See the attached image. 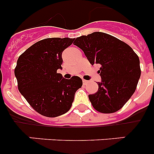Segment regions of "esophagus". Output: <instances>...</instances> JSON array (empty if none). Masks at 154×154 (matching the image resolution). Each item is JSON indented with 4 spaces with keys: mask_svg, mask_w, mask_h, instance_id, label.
Wrapping results in <instances>:
<instances>
[{
    "mask_svg": "<svg viewBox=\"0 0 154 154\" xmlns=\"http://www.w3.org/2000/svg\"><path fill=\"white\" fill-rule=\"evenodd\" d=\"M82 83H83V85H86L88 83V81H86V80H82Z\"/></svg>",
    "mask_w": 154,
    "mask_h": 154,
    "instance_id": "esophagus-1",
    "label": "esophagus"
}]
</instances>
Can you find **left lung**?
Returning a JSON list of instances; mask_svg holds the SVG:
<instances>
[{
  "instance_id": "1",
  "label": "left lung",
  "mask_w": 154,
  "mask_h": 154,
  "mask_svg": "<svg viewBox=\"0 0 154 154\" xmlns=\"http://www.w3.org/2000/svg\"><path fill=\"white\" fill-rule=\"evenodd\" d=\"M74 45L83 51L91 65L100 66L99 89L89 95L92 106L103 113L120 109L133 96L140 78L137 54L125 42L99 31L79 37Z\"/></svg>"
}]
</instances>
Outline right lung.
I'll return each instance as SVG.
<instances>
[{"mask_svg":"<svg viewBox=\"0 0 154 154\" xmlns=\"http://www.w3.org/2000/svg\"><path fill=\"white\" fill-rule=\"evenodd\" d=\"M74 38H51L36 42L19 56L14 75L18 90L34 109L48 117L67 112L75 92L82 85L79 76L64 79L62 52Z\"/></svg>","mask_w":154,"mask_h":154,"instance_id":"add662e5","label":"right lung"}]
</instances>
